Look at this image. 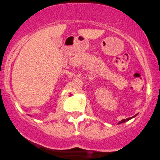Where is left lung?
Listing matches in <instances>:
<instances>
[{
    "mask_svg": "<svg viewBox=\"0 0 160 160\" xmlns=\"http://www.w3.org/2000/svg\"><path fill=\"white\" fill-rule=\"evenodd\" d=\"M135 116H137V115H135ZM135 116H133V117H134ZM133 117H129V118H127V119H123V120H121V121H120L119 123H118V125H119V124H121V123H124V122H125V121H129V120H130L131 118H133Z\"/></svg>",
    "mask_w": 160,
    "mask_h": 160,
    "instance_id": "obj_1",
    "label": "left lung"
}]
</instances>
